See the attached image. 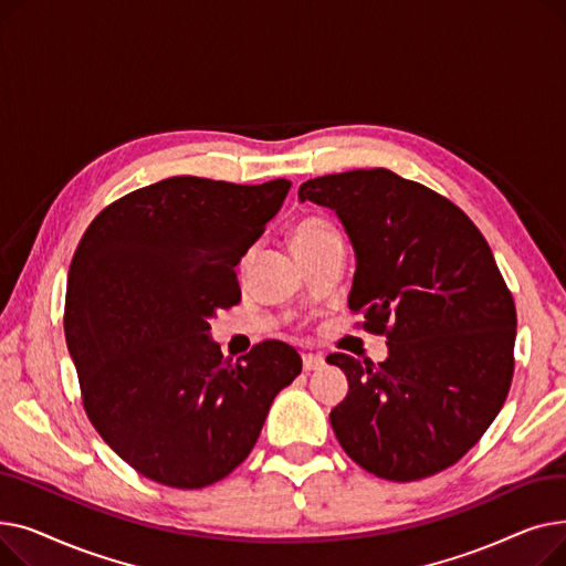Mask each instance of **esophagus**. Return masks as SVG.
<instances>
[{"label": "esophagus", "mask_w": 566, "mask_h": 566, "mask_svg": "<svg viewBox=\"0 0 566 566\" xmlns=\"http://www.w3.org/2000/svg\"><path fill=\"white\" fill-rule=\"evenodd\" d=\"M325 365L323 355L321 353H303V369L305 371H316Z\"/></svg>", "instance_id": "esophagus-1"}]
</instances>
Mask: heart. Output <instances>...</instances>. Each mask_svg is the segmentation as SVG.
<instances>
[{
	"mask_svg": "<svg viewBox=\"0 0 566 566\" xmlns=\"http://www.w3.org/2000/svg\"><path fill=\"white\" fill-rule=\"evenodd\" d=\"M333 235H337V231L331 222H325L323 218H305L291 229V248L295 256H301Z\"/></svg>",
	"mask_w": 566,
	"mask_h": 566,
	"instance_id": "obj_1",
	"label": "heart"
}]
</instances>
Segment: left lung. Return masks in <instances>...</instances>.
Returning a JSON list of instances; mask_svg holds the SVG:
<instances>
[{
    "label": "left lung",
    "mask_w": 566,
    "mask_h": 566,
    "mask_svg": "<svg viewBox=\"0 0 566 566\" xmlns=\"http://www.w3.org/2000/svg\"><path fill=\"white\" fill-rule=\"evenodd\" d=\"M355 250L348 293L382 363L328 355L348 378L331 410L344 452L376 478L415 482L454 465L495 420L514 376L516 307L482 231L450 199L390 169L310 178Z\"/></svg>",
    "instance_id": "8db88e82"
}]
</instances>
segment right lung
Listing matches in <instances>:
<instances>
[{"mask_svg": "<svg viewBox=\"0 0 566 566\" xmlns=\"http://www.w3.org/2000/svg\"><path fill=\"white\" fill-rule=\"evenodd\" d=\"M286 178L235 186L171 176L116 199L73 254L64 333L88 420L144 478L171 489L224 480L252 452L293 346L265 339L235 363L211 339L241 301L235 265L275 218Z\"/></svg>", "mask_w": 566, "mask_h": 566, "instance_id": "obj_1", "label": "right lung"}]
</instances>
